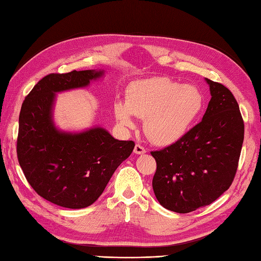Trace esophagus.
Instances as JSON below:
<instances>
[{
	"instance_id": "obj_1",
	"label": "esophagus",
	"mask_w": 261,
	"mask_h": 261,
	"mask_svg": "<svg viewBox=\"0 0 261 261\" xmlns=\"http://www.w3.org/2000/svg\"><path fill=\"white\" fill-rule=\"evenodd\" d=\"M135 153H137V154H143V153H145L147 152V150H145L141 144H136L135 145Z\"/></svg>"
}]
</instances>
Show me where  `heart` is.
I'll return each instance as SVG.
<instances>
[{
    "label": "heart",
    "mask_w": 261,
    "mask_h": 261,
    "mask_svg": "<svg viewBox=\"0 0 261 261\" xmlns=\"http://www.w3.org/2000/svg\"><path fill=\"white\" fill-rule=\"evenodd\" d=\"M203 103L202 93L192 84L180 86L166 77H154L133 84L125 103L114 105V114L125 128L135 126L132 116L144 119L143 129L150 140L168 145L186 135Z\"/></svg>",
    "instance_id": "obj_1"
}]
</instances>
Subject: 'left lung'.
I'll return each mask as SVG.
<instances>
[{
  "label": "left lung",
  "instance_id": "left-lung-1",
  "mask_svg": "<svg viewBox=\"0 0 261 261\" xmlns=\"http://www.w3.org/2000/svg\"><path fill=\"white\" fill-rule=\"evenodd\" d=\"M211 99L201 122L179 141L152 151L154 195L162 207L188 214L213 203L231 186L245 125L237 100L223 84L205 79Z\"/></svg>",
  "mask_w": 261,
  "mask_h": 261
}]
</instances>
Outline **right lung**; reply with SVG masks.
<instances>
[{
    "label": "right lung",
    "instance_id": "right-lung-1",
    "mask_svg": "<svg viewBox=\"0 0 261 261\" xmlns=\"http://www.w3.org/2000/svg\"><path fill=\"white\" fill-rule=\"evenodd\" d=\"M103 73H51L35 84L22 103L17 160L35 192L64 208L81 209L96 201L135 148L133 141L117 140L103 128L72 133L54 125L56 93L88 87Z\"/></svg>",
    "mask_w": 261,
    "mask_h": 261
}]
</instances>
